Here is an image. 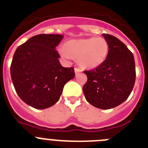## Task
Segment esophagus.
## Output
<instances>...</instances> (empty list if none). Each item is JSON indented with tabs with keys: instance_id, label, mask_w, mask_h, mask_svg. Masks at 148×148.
Segmentation results:
<instances>
[{
	"instance_id": "esophagus-1",
	"label": "esophagus",
	"mask_w": 148,
	"mask_h": 148,
	"mask_svg": "<svg viewBox=\"0 0 148 148\" xmlns=\"http://www.w3.org/2000/svg\"><path fill=\"white\" fill-rule=\"evenodd\" d=\"M81 71H82V69H81V68H79V67H75V73H79V72H81Z\"/></svg>"
}]
</instances>
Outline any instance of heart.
I'll return each instance as SVG.
<instances>
[{
    "mask_svg": "<svg viewBox=\"0 0 148 148\" xmlns=\"http://www.w3.org/2000/svg\"><path fill=\"white\" fill-rule=\"evenodd\" d=\"M108 53L109 45L102 38L70 40L65 43L64 49H60V54L64 58H77L82 67L88 69L102 64Z\"/></svg>",
    "mask_w": 148,
    "mask_h": 148,
    "instance_id": "heart-1",
    "label": "heart"
}]
</instances>
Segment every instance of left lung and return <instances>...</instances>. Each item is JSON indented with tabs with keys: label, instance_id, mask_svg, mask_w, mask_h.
Segmentation results:
<instances>
[{
	"label": "left lung",
	"instance_id": "left-lung-1",
	"mask_svg": "<svg viewBox=\"0 0 148 148\" xmlns=\"http://www.w3.org/2000/svg\"><path fill=\"white\" fill-rule=\"evenodd\" d=\"M109 45L102 64L84 70L87 81L83 86L86 99L92 106L108 110L117 107L129 97L136 81V66L131 51L119 39L103 34Z\"/></svg>",
	"mask_w": 148,
	"mask_h": 148
}]
</instances>
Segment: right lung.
Segmentation results:
<instances>
[{"label":"right lung","mask_w":148,"mask_h":148,"mask_svg":"<svg viewBox=\"0 0 148 148\" xmlns=\"http://www.w3.org/2000/svg\"><path fill=\"white\" fill-rule=\"evenodd\" d=\"M58 34H40L19 46L13 56L10 73L18 96L35 109H45L60 99L65 84L75 77L74 68L64 67L56 47Z\"/></svg>","instance_id":"1"}]
</instances>
